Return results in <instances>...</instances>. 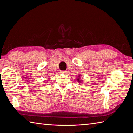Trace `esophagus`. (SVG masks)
Listing matches in <instances>:
<instances>
[{"mask_svg": "<svg viewBox=\"0 0 133 133\" xmlns=\"http://www.w3.org/2000/svg\"><path fill=\"white\" fill-rule=\"evenodd\" d=\"M60 73H61L62 74H66L67 73V71L65 70H62L61 71H60Z\"/></svg>", "mask_w": 133, "mask_h": 133, "instance_id": "esophagus-1", "label": "esophagus"}]
</instances>
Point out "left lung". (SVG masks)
<instances>
[{"instance_id":"1","label":"left lung","mask_w":133,"mask_h":133,"mask_svg":"<svg viewBox=\"0 0 133 133\" xmlns=\"http://www.w3.org/2000/svg\"><path fill=\"white\" fill-rule=\"evenodd\" d=\"M80 75H79V76H78V77H80ZM78 80V82H80V80H79V79H77Z\"/></svg>"}]
</instances>
